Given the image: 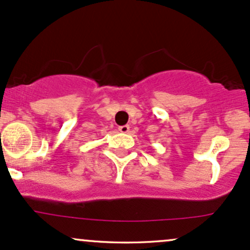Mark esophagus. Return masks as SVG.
Wrapping results in <instances>:
<instances>
[{"instance_id": "1", "label": "esophagus", "mask_w": 250, "mask_h": 250, "mask_svg": "<svg viewBox=\"0 0 250 250\" xmlns=\"http://www.w3.org/2000/svg\"><path fill=\"white\" fill-rule=\"evenodd\" d=\"M118 130L122 132V133H128L130 132V126L128 125H123V126H119Z\"/></svg>"}]
</instances>
